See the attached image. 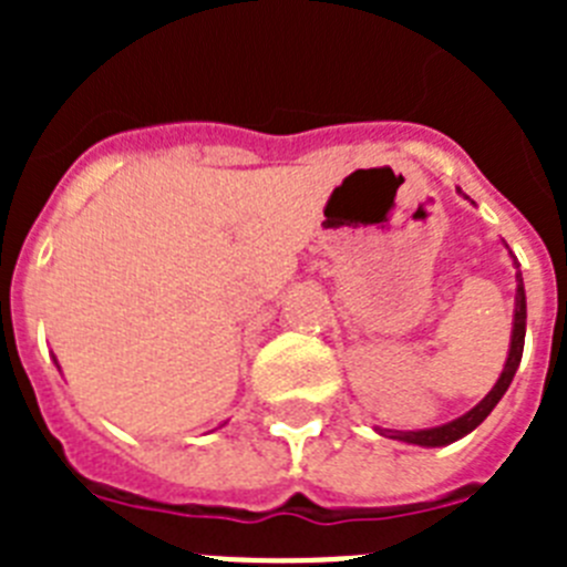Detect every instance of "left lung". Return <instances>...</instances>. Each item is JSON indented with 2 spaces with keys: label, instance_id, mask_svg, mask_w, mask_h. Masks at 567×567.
Instances as JSON below:
<instances>
[{
  "label": "left lung",
  "instance_id": "obj_1",
  "mask_svg": "<svg viewBox=\"0 0 567 567\" xmlns=\"http://www.w3.org/2000/svg\"><path fill=\"white\" fill-rule=\"evenodd\" d=\"M523 346H525V287H523V275L517 272V307H514V332H511V349H508V360H505V369L499 374V380L494 383L488 394L480 400L468 414L463 417L452 420V423L437 425V429H423V432H392V429H380L383 437L392 440H403V443L412 445H429V449H437V445H449L454 440L465 437L468 432H474L480 423L491 414V409L499 403L505 392H508L511 380L517 374L519 360H523Z\"/></svg>",
  "mask_w": 567,
  "mask_h": 567
}]
</instances>
